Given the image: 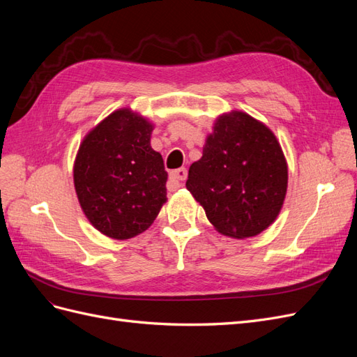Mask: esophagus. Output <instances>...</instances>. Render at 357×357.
<instances>
[{
  "label": "esophagus",
  "instance_id": "esophagus-1",
  "mask_svg": "<svg viewBox=\"0 0 357 357\" xmlns=\"http://www.w3.org/2000/svg\"><path fill=\"white\" fill-rule=\"evenodd\" d=\"M186 177H188V171H186V168H178V169H174V171H171V174H169V183H178V181H183V180H186Z\"/></svg>",
  "mask_w": 357,
  "mask_h": 357
}]
</instances>
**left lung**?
Masks as SVG:
<instances>
[{
    "label": "left lung",
    "mask_w": 357,
    "mask_h": 357,
    "mask_svg": "<svg viewBox=\"0 0 357 357\" xmlns=\"http://www.w3.org/2000/svg\"><path fill=\"white\" fill-rule=\"evenodd\" d=\"M186 188L211 225L226 236L248 238L273 225L287 192V162L274 132L244 112L215 119Z\"/></svg>",
    "instance_id": "obj_1"
}]
</instances>
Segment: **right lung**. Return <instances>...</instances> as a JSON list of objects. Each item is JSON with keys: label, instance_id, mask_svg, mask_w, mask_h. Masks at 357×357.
<instances>
[{"label": "right lung", "instance_id": "obj_1", "mask_svg": "<svg viewBox=\"0 0 357 357\" xmlns=\"http://www.w3.org/2000/svg\"><path fill=\"white\" fill-rule=\"evenodd\" d=\"M153 125L131 109L107 116L83 138L74 188L95 229L114 240L144 232L167 202L164 159L150 146Z\"/></svg>", "mask_w": 357, "mask_h": 357}]
</instances>
